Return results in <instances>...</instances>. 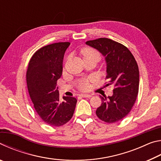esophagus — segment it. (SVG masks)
I'll return each mask as SVG.
<instances>
[{
    "label": "esophagus",
    "mask_w": 161,
    "mask_h": 161,
    "mask_svg": "<svg viewBox=\"0 0 161 161\" xmlns=\"http://www.w3.org/2000/svg\"><path fill=\"white\" fill-rule=\"evenodd\" d=\"M81 96L82 97H85V98H89L92 96V94H81Z\"/></svg>",
    "instance_id": "esophagus-1"
}]
</instances>
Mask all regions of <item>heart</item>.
I'll return each mask as SVG.
<instances>
[{
  "label": "heart",
  "mask_w": 161,
  "mask_h": 161,
  "mask_svg": "<svg viewBox=\"0 0 161 161\" xmlns=\"http://www.w3.org/2000/svg\"><path fill=\"white\" fill-rule=\"evenodd\" d=\"M81 54H82V55L84 57V58H87V57H91V56H95L98 58L99 59V54H98L96 51L92 50L91 48H89V47H86V48H84V50L81 52ZM89 81L87 80H81L80 81V87L81 89H84V90H86L89 88Z\"/></svg>",
  "instance_id": "b5f03b06"
}]
</instances>
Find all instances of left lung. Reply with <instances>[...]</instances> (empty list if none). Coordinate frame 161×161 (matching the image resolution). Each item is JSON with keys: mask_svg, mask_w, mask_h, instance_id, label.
Wrapping results in <instances>:
<instances>
[{"mask_svg": "<svg viewBox=\"0 0 161 161\" xmlns=\"http://www.w3.org/2000/svg\"><path fill=\"white\" fill-rule=\"evenodd\" d=\"M104 57L108 85L114 87L113 95L102 97V104L96 111L103 121L115 123L123 119L131 110L139 86V71L134 57L126 47L108 38L86 42Z\"/></svg>", "mask_w": 161, "mask_h": 161, "instance_id": "obj_1", "label": "left lung"}]
</instances>
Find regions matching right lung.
I'll list each match as a JSON object with an SVG mask.
<instances>
[{
	"label": "right lung",
	"instance_id": "obj_1",
	"mask_svg": "<svg viewBox=\"0 0 161 161\" xmlns=\"http://www.w3.org/2000/svg\"><path fill=\"white\" fill-rule=\"evenodd\" d=\"M69 42L46 45L35 53L30 60L26 80L30 97L38 115L46 124L60 126L74 114L77 99L63 97L59 100L57 81L62 73V61Z\"/></svg>",
	"mask_w": 161,
	"mask_h": 161
}]
</instances>
